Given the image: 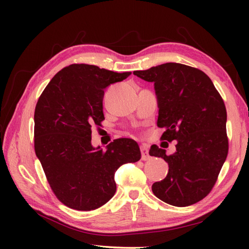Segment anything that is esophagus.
Here are the masks:
<instances>
[{"mask_svg": "<svg viewBox=\"0 0 249 249\" xmlns=\"http://www.w3.org/2000/svg\"><path fill=\"white\" fill-rule=\"evenodd\" d=\"M140 151H141V160H149L151 156L149 155V151H147V146L145 145H141L140 146Z\"/></svg>", "mask_w": 249, "mask_h": 249, "instance_id": "obj_1", "label": "esophagus"}]
</instances>
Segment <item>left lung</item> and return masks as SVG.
Wrapping results in <instances>:
<instances>
[{
  "label": "left lung",
  "mask_w": 249,
  "mask_h": 249,
  "mask_svg": "<svg viewBox=\"0 0 249 249\" xmlns=\"http://www.w3.org/2000/svg\"><path fill=\"white\" fill-rule=\"evenodd\" d=\"M134 75L154 82L158 103L157 126L161 140L176 141L177 152L153 144L150 155L168 162L167 177L152 185L158 199L174 206H188L210 194L228 155L227 111L208 75L192 66L166 63Z\"/></svg>",
  "instance_id": "left-lung-1"
}]
</instances>
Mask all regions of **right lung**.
Listing matches in <instances>:
<instances>
[{
  "label": "right lung",
  "instance_id": "add662e5",
  "mask_svg": "<svg viewBox=\"0 0 249 249\" xmlns=\"http://www.w3.org/2000/svg\"><path fill=\"white\" fill-rule=\"evenodd\" d=\"M89 64H71L51 79L36 104L34 147L52 192L63 204L92 211L116 190L114 173L141 158L139 145L115 139L107 150L92 146V127L105 120V89L130 75Z\"/></svg>",
  "mask_w": 249,
  "mask_h": 249
}]
</instances>
